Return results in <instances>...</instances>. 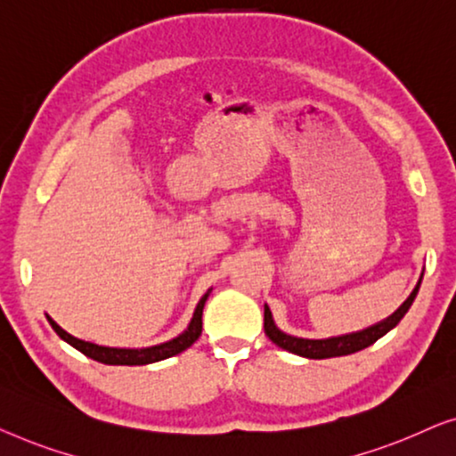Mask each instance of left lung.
<instances>
[{
  "mask_svg": "<svg viewBox=\"0 0 456 456\" xmlns=\"http://www.w3.org/2000/svg\"><path fill=\"white\" fill-rule=\"evenodd\" d=\"M421 279L419 283L415 285V289L411 295L403 301V305L396 310L395 314H390L387 320L378 322L370 329L359 330V332H351V335H341V337H330V338H299V337H291L287 332L279 330L277 324H274L271 307L265 305V332L266 337L271 338L274 345H279L281 349L289 351V354L301 355V357H310V359H326V357H341V355H349L355 354V351H362L370 345H374L378 338L387 335L390 329H395L396 324L401 322V318L405 316L409 307H411L415 295L419 291Z\"/></svg>",
  "mask_w": 456,
  "mask_h": 456,
  "instance_id": "1",
  "label": "left lung"
}]
</instances>
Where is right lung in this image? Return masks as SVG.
Here are the masks:
<instances>
[{"label": "right lung", "mask_w": 456, "mask_h": 456, "mask_svg": "<svg viewBox=\"0 0 456 456\" xmlns=\"http://www.w3.org/2000/svg\"><path fill=\"white\" fill-rule=\"evenodd\" d=\"M210 289L202 295V299L198 301L194 316H191V322L188 329H185L182 335L171 338V341L155 345V347H144V349H118V347H102V345H94L88 341H82V338H76L61 329L55 320H49L51 329H53L60 338H63L68 345H72L74 349H78L80 354H85L86 357L94 359V362L107 363V365H146V363H155L161 362V359L173 357L177 354H182L188 347H191L198 341V337L202 335V310L204 304H207Z\"/></svg>", "instance_id": "1"}]
</instances>
